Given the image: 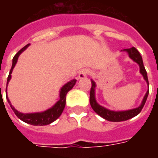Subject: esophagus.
<instances>
[{"label":"esophagus","mask_w":158,"mask_h":158,"mask_svg":"<svg viewBox=\"0 0 158 158\" xmlns=\"http://www.w3.org/2000/svg\"><path fill=\"white\" fill-rule=\"evenodd\" d=\"M89 73V70L87 69H83L79 73V79H85L87 77V74Z\"/></svg>","instance_id":"1"}]
</instances>
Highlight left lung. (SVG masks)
<instances>
[{
  "label": "left lung",
  "instance_id": "1",
  "mask_svg": "<svg viewBox=\"0 0 158 158\" xmlns=\"http://www.w3.org/2000/svg\"><path fill=\"white\" fill-rule=\"evenodd\" d=\"M124 51L129 53V57L133 59L135 62H137L139 66V69H140V73L142 74L144 79L147 82V85H149V82H148V78H147V73H146V69L143 64L142 57L139 54V52L136 50L135 47H131V48L125 49ZM95 87H96V84L94 81H91V88H90V91H89V103L90 106L92 107V109L96 112L98 115L105 118L107 121H111V122H121V121H125L128 119H130L138 115L141 110H142L143 106L145 105V103L147 99V96L149 94V89L147 90L146 96L144 97L142 101L141 105L135 108V109L128 110V111H122V112H114V111H110L108 109H106L105 107L100 106L98 103L96 102V98H95Z\"/></svg>",
  "mask_w": 158,
  "mask_h": 158
}]
</instances>
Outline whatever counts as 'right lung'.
Here are the masks:
<instances>
[{"label":"right lung","instance_id":"1","mask_svg":"<svg viewBox=\"0 0 158 158\" xmlns=\"http://www.w3.org/2000/svg\"><path fill=\"white\" fill-rule=\"evenodd\" d=\"M29 46V44L26 45L24 47H23L20 51H19V52L14 56V57L12 59V69L10 70V73H9V75L7 77V83H6V85L8 84L9 80L11 79V73L12 72V69L14 68V66L17 63V61H18V58H19V55L22 53L24 50H25L27 47ZM76 83V79H73L70 82L67 83L65 85L62 87L61 89V91H60V100H59L56 103L55 106H52V108L46 110L43 113H28V114H25V113H21L18 112L17 110L12 106V104L10 102V101H8L10 106L12 107V111L14 112V113L16 114V116L18 117L19 119H21L23 122L27 123H29V124H32V125H47V124H50L51 123L54 122L56 119H57L60 117V115L62 114V113L63 112V109L65 107L66 104V95L67 93L69 92L70 89H72L73 87L74 86ZM7 97V96H6Z\"/></svg>","mask_w":158,"mask_h":158}]
</instances>
